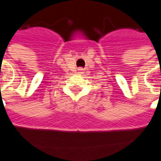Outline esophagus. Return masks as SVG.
<instances>
[{
  "mask_svg": "<svg viewBox=\"0 0 161 161\" xmlns=\"http://www.w3.org/2000/svg\"><path fill=\"white\" fill-rule=\"evenodd\" d=\"M83 72H84V69H83V68H78V73H80V74H82L83 73Z\"/></svg>",
  "mask_w": 161,
  "mask_h": 161,
  "instance_id": "1",
  "label": "esophagus"
}]
</instances>
